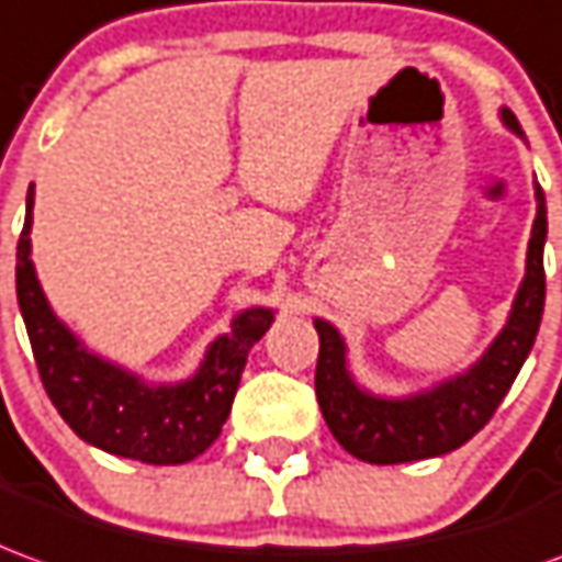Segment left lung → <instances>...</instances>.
I'll return each instance as SVG.
<instances>
[{
    "label": "left lung",
    "instance_id": "left-lung-1",
    "mask_svg": "<svg viewBox=\"0 0 562 562\" xmlns=\"http://www.w3.org/2000/svg\"><path fill=\"white\" fill-rule=\"evenodd\" d=\"M505 127L524 136L517 117L502 109ZM544 237L548 210L536 186V222L527 249V277L517 289L508 322L484 356L462 374L407 398H380L364 392L347 368V344L331 322L313 319L319 331L316 398L322 417L340 447L362 462L395 465L445 457L484 429L512 390L514 376L536 344L544 310Z\"/></svg>",
    "mask_w": 562,
    "mask_h": 562
}]
</instances>
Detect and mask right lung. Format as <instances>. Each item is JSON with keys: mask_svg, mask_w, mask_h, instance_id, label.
Listing matches in <instances>:
<instances>
[{"mask_svg": "<svg viewBox=\"0 0 562 562\" xmlns=\"http://www.w3.org/2000/svg\"><path fill=\"white\" fill-rule=\"evenodd\" d=\"M30 231L33 186L26 191V222L18 240V304L57 414L81 441L115 457L148 465H182L200 457L225 426L246 356L270 328L273 310L237 313L231 331L210 344L198 374L170 386H151L90 352L54 316L30 258Z\"/></svg>", "mask_w": 562, "mask_h": 562, "instance_id": "right-lung-1", "label": "right lung"}]
</instances>
